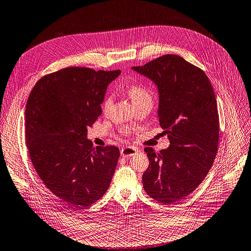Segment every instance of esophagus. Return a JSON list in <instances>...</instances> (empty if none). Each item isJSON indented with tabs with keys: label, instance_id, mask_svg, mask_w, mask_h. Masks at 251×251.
<instances>
[{
	"label": "esophagus",
	"instance_id": "esophagus-1",
	"mask_svg": "<svg viewBox=\"0 0 251 251\" xmlns=\"http://www.w3.org/2000/svg\"><path fill=\"white\" fill-rule=\"evenodd\" d=\"M137 153V149L134 147H124L121 149V156L123 157H131Z\"/></svg>",
	"mask_w": 251,
	"mask_h": 251
}]
</instances>
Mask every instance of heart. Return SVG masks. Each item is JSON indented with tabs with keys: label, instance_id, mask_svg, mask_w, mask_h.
Wrapping results in <instances>:
<instances>
[{
	"label": "heart",
	"instance_id": "b5f03b06",
	"mask_svg": "<svg viewBox=\"0 0 251 251\" xmlns=\"http://www.w3.org/2000/svg\"><path fill=\"white\" fill-rule=\"evenodd\" d=\"M127 92L130 96V98L132 99L133 103H137L139 101H141L144 98H148L150 97V94L147 91V89L139 84H131L127 87ZM112 104V95L108 94L105 96L103 102H102V108L104 111H107L110 106Z\"/></svg>",
	"mask_w": 251,
	"mask_h": 251
}]
</instances>
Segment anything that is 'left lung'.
I'll return each instance as SVG.
<instances>
[{"instance_id": "8db88e82", "label": "left lung", "mask_w": 251, "mask_h": 251, "mask_svg": "<svg viewBox=\"0 0 251 251\" xmlns=\"http://www.w3.org/2000/svg\"><path fill=\"white\" fill-rule=\"evenodd\" d=\"M155 82L158 120L170 146L146 147L149 166L143 187L153 199L176 203L192 193L208 174L218 150L219 115L211 83L200 68L177 55H163L132 67Z\"/></svg>"}]
</instances>
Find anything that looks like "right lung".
Returning <instances> with one entry per match:
<instances>
[{
    "label": "right lung",
    "mask_w": 251,
    "mask_h": 251,
    "mask_svg": "<svg viewBox=\"0 0 251 251\" xmlns=\"http://www.w3.org/2000/svg\"><path fill=\"white\" fill-rule=\"evenodd\" d=\"M120 70L68 67L43 76L26 104V144L33 166L57 197L86 208L107 191L119 148L94 147L87 128L101 115L107 86Z\"/></svg>",
    "instance_id": "obj_1"
}]
</instances>
